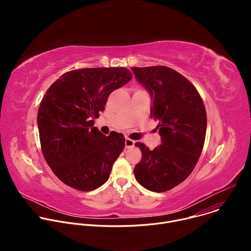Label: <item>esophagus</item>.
<instances>
[{
	"instance_id": "obj_1",
	"label": "esophagus",
	"mask_w": 251,
	"mask_h": 251,
	"mask_svg": "<svg viewBox=\"0 0 251 251\" xmlns=\"http://www.w3.org/2000/svg\"><path fill=\"white\" fill-rule=\"evenodd\" d=\"M135 145V141L129 139V138H126L125 139V147L126 148H131V147H134Z\"/></svg>"
}]
</instances>
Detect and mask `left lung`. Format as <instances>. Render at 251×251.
Segmentation results:
<instances>
[{"instance_id":"obj_1","label":"left lung","mask_w":251,"mask_h":251,"mask_svg":"<svg viewBox=\"0 0 251 251\" xmlns=\"http://www.w3.org/2000/svg\"><path fill=\"white\" fill-rule=\"evenodd\" d=\"M132 71L152 96L151 118L159 121L162 136V144L154 150L136 143L142 159L134 175L147 190L167 192L184 182L200 159L206 132L204 104L197 88L168 66L132 67Z\"/></svg>"}]
</instances>
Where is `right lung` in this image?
I'll return each instance as SVG.
<instances>
[{
    "mask_svg": "<svg viewBox=\"0 0 251 251\" xmlns=\"http://www.w3.org/2000/svg\"><path fill=\"white\" fill-rule=\"evenodd\" d=\"M132 79L125 67H93L63 74L42 99L38 125L44 157L68 187L93 191L109 178L125 147L121 133L93 127L110 93Z\"/></svg>",
    "mask_w": 251,
    "mask_h": 251,
    "instance_id": "right-lung-1",
    "label": "right lung"
}]
</instances>
